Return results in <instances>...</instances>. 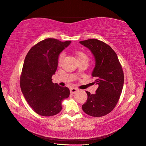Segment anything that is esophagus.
Segmentation results:
<instances>
[{
	"mask_svg": "<svg viewBox=\"0 0 146 146\" xmlns=\"http://www.w3.org/2000/svg\"><path fill=\"white\" fill-rule=\"evenodd\" d=\"M77 91H78V90H77V88H72L70 89V93L72 94H74L76 93V92H77Z\"/></svg>",
	"mask_w": 146,
	"mask_h": 146,
	"instance_id": "esophagus-1",
	"label": "esophagus"
}]
</instances>
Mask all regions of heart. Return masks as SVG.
Returning a JSON list of instances; mask_svg holds the SVG:
<instances>
[{"label":"heart","mask_w":146,"mask_h":146,"mask_svg":"<svg viewBox=\"0 0 146 146\" xmlns=\"http://www.w3.org/2000/svg\"><path fill=\"white\" fill-rule=\"evenodd\" d=\"M63 56H64V53H61V54L59 55V57H58V63L60 64L62 58H63ZM77 58H78V60H81V59L82 58H88V56L86 55L84 52H77Z\"/></svg>","instance_id":"heart-1"}]
</instances>
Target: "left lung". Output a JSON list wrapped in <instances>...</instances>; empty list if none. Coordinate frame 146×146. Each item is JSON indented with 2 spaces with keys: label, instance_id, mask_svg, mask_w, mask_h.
<instances>
[{
  "label": "left lung",
  "instance_id": "8db88e82",
  "mask_svg": "<svg viewBox=\"0 0 146 146\" xmlns=\"http://www.w3.org/2000/svg\"><path fill=\"white\" fill-rule=\"evenodd\" d=\"M87 47L94 56L95 67L92 72L96 93L86 91L88 99L82 108L92 117H103L114 109L120 98L124 82L122 67L117 55L108 44L96 39L79 41Z\"/></svg>",
  "mask_w": 146,
  "mask_h": 146
}]
</instances>
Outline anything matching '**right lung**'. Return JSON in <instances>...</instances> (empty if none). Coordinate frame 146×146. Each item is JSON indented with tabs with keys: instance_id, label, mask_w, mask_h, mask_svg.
Segmentation results:
<instances>
[{
	"instance_id": "1",
	"label": "right lung",
	"mask_w": 146,
	"mask_h": 146,
	"mask_svg": "<svg viewBox=\"0 0 146 146\" xmlns=\"http://www.w3.org/2000/svg\"><path fill=\"white\" fill-rule=\"evenodd\" d=\"M47 38L36 44L26 55L20 77V86L26 102L38 115L51 117L62 110V102L69 96L67 87L52 82L59 54L70 44Z\"/></svg>"
}]
</instances>
